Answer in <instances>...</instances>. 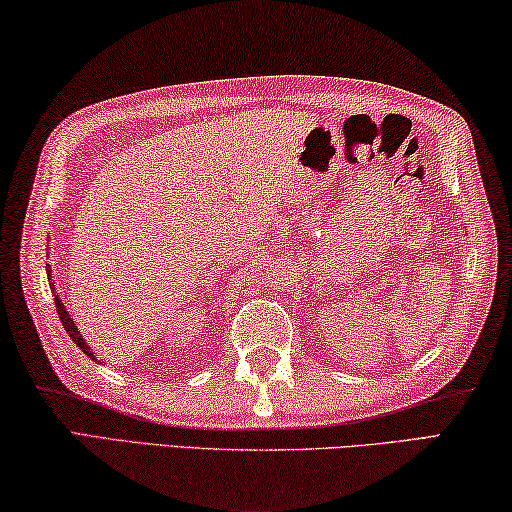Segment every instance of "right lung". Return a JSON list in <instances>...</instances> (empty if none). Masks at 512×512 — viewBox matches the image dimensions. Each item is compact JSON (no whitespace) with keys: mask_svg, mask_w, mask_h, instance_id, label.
Returning a JSON list of instances; mask_svg holds the SVG:
<instances>
[{"mask_svg":"<svg viewBox=\"0 0 512 512\" xmlns=\"http://www.w3.org/2000/svg\"><path fill=\"white\" fill-rule=\"evenodd\" d=\"M47 272H49V279H51V270H47ZM56 308H58V317H60V321H62V326H65V330H67V335H69L71 339H74L76 346L83 348V353H85V355H89V357H92V360H94V353L89 351V346L85 344V339L80 337V333H78V328H76V324H74V319H71V317L67 315V310H65V306H62L58 297H56Z\"/></svg>","mask_w":512,"mask_h":512,"instance_id":"obj_1","label":"right lung"}]
</instances>
